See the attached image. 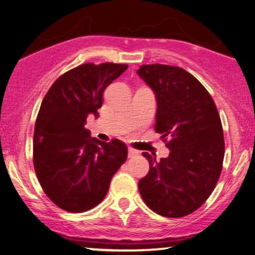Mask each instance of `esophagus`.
I'll return each instance as SVG.
<instances>
[{
    "mask_svg": "<svg viewBox=\"0 0 255 255\" xmlns=\"http://www.w3.org/2000/svg\"><path fill=\"white\" fill-rule=\"evenodd\" d=\"M138 154L137 150L133 149V148H128V157H133V156H136Z\"/></svg>",
    "mask_w": 255,
    "mask_h": 255,
    "instance_id": "esophagus-1",
    "label": "esophagus"
}]
</instances>
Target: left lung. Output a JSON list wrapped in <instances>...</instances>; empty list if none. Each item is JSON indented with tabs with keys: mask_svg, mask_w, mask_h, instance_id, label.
<instances>
[{
	"mask_svg": "<svg viewBox=\"0 0 255 255\" xmlns=\"http://www.w3.org/2000/svg\"><path fill=\"white\" fill-rule=\"evenodd\" d=\"M137 75L156 98L155 131L169 155L142 153L149 172L138 191L151 211L181 218L205 204L217 185L225 155L224 131L215 104L204 86L179 67L143 64Z\"/></svg>",
	"mask_w": 255,
	"mask_h": 255,
	"instance_id": "left-lung-1",
	"label": "left lung"
}]
</instances>
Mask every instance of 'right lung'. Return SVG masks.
<instances>
[{
  "mask_svg": "<svg viewBox=\"0 0 255 255\" xmlns=\"http://www.w3.org/2000/svg\"><path fill=\"white\" fill-rule=\"evenodd\" d=\"M127 64L86 63L60 76L42 101L34 131V167L40 185L57 207L81 213L105 199L128 149L114 138L90 136L85 125L99 117L104 92Z\"/></svg>",
  "mask_w": 255,
  "mask_h": 255,
  "instance_id": "right-lung-1",
  "label": "right lung"
}]
</instances>
